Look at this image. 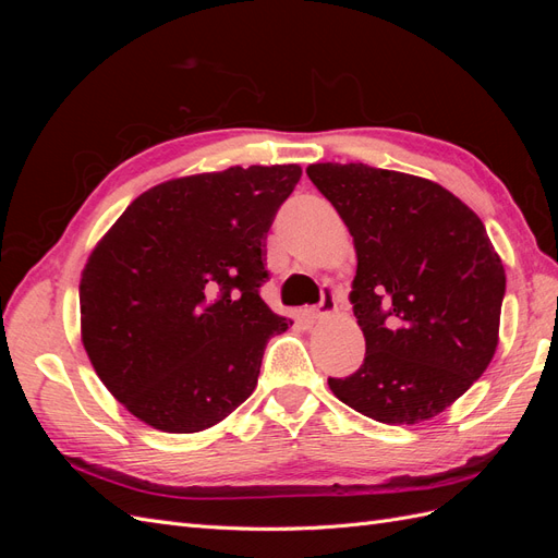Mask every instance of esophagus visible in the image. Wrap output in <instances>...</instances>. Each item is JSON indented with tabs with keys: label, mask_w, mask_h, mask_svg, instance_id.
<instances>
[{
	"label": "esophagus",
	"mask_w": 558,
	"mask_h": 558,
	"mask_svg": "<svg viewBox=\"0 0 558 558\" xmlns=\"http://www.w3.org/2000/svg\"><path fill=\"white\" fill-rule=\"evenodd\" d=\"M337 310V302H335V295H332V291H324V295H320V302L316 307H312L310 310V316L312 318H324V316H328V314H332Z\"/></svg>",
	"instance_id": "esophagus-1"
}]
</instances>
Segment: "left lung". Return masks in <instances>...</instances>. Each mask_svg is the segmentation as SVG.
<instances>
[{
	"mask_svg": "<svg viewBox=\"0 0 558 558\" xmlns=\"http://www.w3.org/2000/svg\"><path fill=\"white\" fill-rule=\"evenodd\" d=\"M307 177L356 246L349 300L365 335L356 373L330 391L381 424H418L475 384L498 347L505 269L480 216L428 179L363 162Z\"/></svg>",
	"mask_w": 558,
	"mask_h": 558,
	"instance_id": "left-lung-1",
	"label": "left lung"
}]
</instances>
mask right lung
<instances>
[{"label": "right lung", "mask_w": 558, "mask_h": 558, "mask_svg": "<svg viewBox=\"0 0 558 558\" xmlns=\"http://www.w3.org/2000/svg\"><path fill=\"white\" fill-rule=\"evenodd\" d=\"M300 174L253 165L160 183L90 253L83 347L144 424L197 433L253 393L267 340L289 328L260 298L265 234Z\"/></svg>", "instance_id": "right-lung-1"}]
</instances>
